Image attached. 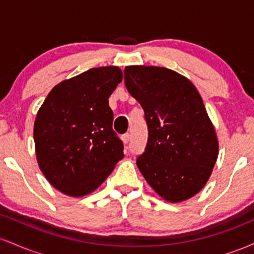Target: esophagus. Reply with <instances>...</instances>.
Instances as JSON below:
<instances>
[{"mask_svg": "<svg viewBox=\"0 0 254 254\" xmlns=\"http://www.w3.org/2000/svg\"><path fill=\"white\" fill-rule=\"evenodd\" d=\"M131 137H130V133H125V135L122 136V141H123L124 144H127L130 142Z\"/></svg>", "mask_w": 254, "mask_h": 254, "instance_id": "1", "label": "esophagus"}]
</instances>
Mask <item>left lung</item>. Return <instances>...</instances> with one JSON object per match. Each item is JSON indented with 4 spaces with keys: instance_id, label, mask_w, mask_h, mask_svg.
I'll return each instance as SVG.
<instances>
[{
    "instance_id": "1",
    "label": "left lung",
    "mask_w": 254,
    "mask_h": 254,
    "mask_svg": "<svg viewBox=\"0 0 254 254\" xmlns=\"http://www.w3.org/2000/svg\"><path fill=\"white\" fill-rule=\"evenodd\" d=\"M125 86L141 104L148 143L137 167L160 197L179 203L208 183L218 141L203 99L188 77L164 66H125Z\"/></svg>"
}]
</instances>
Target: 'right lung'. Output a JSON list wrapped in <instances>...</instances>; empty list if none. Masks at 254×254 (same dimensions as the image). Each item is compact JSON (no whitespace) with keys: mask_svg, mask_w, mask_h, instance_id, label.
I'll return each instance as SVG.
<instances>
[{"mask_svg":"<svg viewBox=\"0 0 254 254\" xmlns=\"http://www.w3.org/2000/svg\"><path fill=\"white\" fill-rule=\"evenodd\" d=\"M122 80L118 66L92 68L55 86L38 111L33 129L38 166L66 196L92 193L124 157L109 106Z\"/></svg>","mask_w":254,"mask_h":254,"instance_id":"1","label":"right lung"}]
</instances>
